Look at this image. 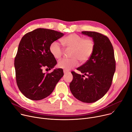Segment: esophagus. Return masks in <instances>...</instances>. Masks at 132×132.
Returning <instances> with one entry per match:
<instances>
[{
	"instance_id": "esophagus-1",
	"label": "esophagus",
	"mask_w": 132,
	"mask_h": 132,
	"mask_svg": "<svg viewBox=\"0 0 132 132\" xmlns=\"http://www.w3.org/2000/svg\"><path fill=\"white\" fill-rule=\"evenodd\" d=\"M69 73L68 71H66V70H64V73L65 74H67V73Z\"/></svg>"
}]
</instances>
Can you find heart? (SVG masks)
I'll list each match as a JSON object with an SVG mask.
<instances>
[{
  "instance_id": "obj_1",
  "label": "heart",
  "mask_w": 132,
  "mask_h": 132,
  "mask_svg": "<svg viewBox=\"0 0 132 132\" xmlns=\"http://www.w3.org/2000/svg\"><path fill=\"white\" fill-rule=\"evenodd\" d=\"M63 45L68 50H71L69 57L71 58L60 60L58 64L59 68L66 71L77 67L79 61L85 63L92 55L95 42L91 38H84L76 34H71L61 40ZM50 52L53 57L59 59L64 54V50L57 42H52L49 48Z\"/></svg>"
}]
</instances>
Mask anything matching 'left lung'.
<instances>
[{
	"label": "left lung",
	"mask_w": 132,
	"mask_h": 132,
	"mask_svg": "<svg viewBox=\"0 0 132 132\" xmlns=\"http://www.w3.org/2000/svg\"><path fill=\"white\" fill-rule=\"evenodd\" d=\"M91 38L95 48L90 58L77 68L81 75L72 72L73 80L70 90L75 97L82 102L93 103L106 94L111 85L116 70V61L112 44L104 35L96 32L82 31Z\"/></svg>",
	"instance_id": "8db88e82"
}]
</instances>
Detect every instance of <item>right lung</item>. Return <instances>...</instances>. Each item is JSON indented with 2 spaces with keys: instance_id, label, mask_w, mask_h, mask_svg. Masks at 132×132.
I'll return each mask as SVG.
<instances>
[{
  "instance_id": "right-lung-1",
  "label": "right lung",
  "mask_w": 132,
  "mask_h": 132,
  "mask_svg": "<svg viewBox=\"0 0 132 132\" xmlns=\"http://www.w3.org/2000/svg\"><path fill=\"white\" fill-rule=\"evenodd\" d=\"M64 35L55 30L39 28L22 37L15 58L14 66L17 85L27 98L40 100L47 97L63 76L61 68L55 69L50 73H44L42 70L44 68L51 69L57 64L49 48L52 42Z\"/></svg>"
}]
</instances>
